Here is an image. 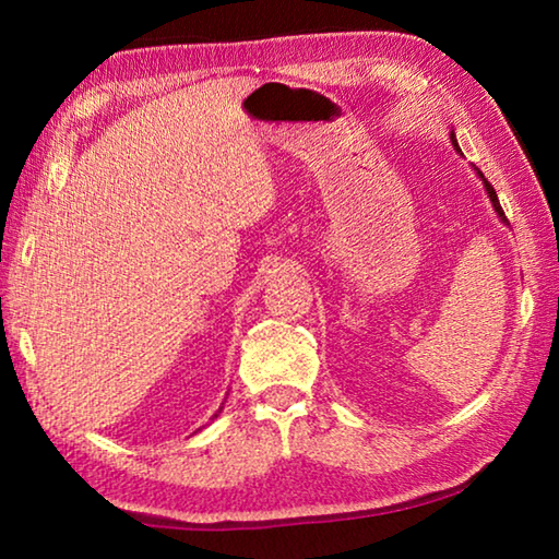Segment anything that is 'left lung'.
<instances>
[{
  "mask_svg": "<svg viewBox=\"0 0 559 559\" xmlns=\"http://www.w3.org/2000/svg\"><path fill=\"white\" fill-rule=\"evenodd\" d=\"M451 145H453V150H456V153H461V147H459V143H456V135H453V130H451ZM473 169H476V175L480 177V182H484V187H486V194H488V200H490V204H493V210H496V214H498V219L506 224L508 219H506V214H503V210H500V202H498V194H496V189L488 185V179L484 177V173H480V169H478V167H473Z\"/></svg>",
  "mask_w": 559,
  "mask_h": 559,
  "instance_id": "1",
  "label": "left lung"
}]
</instances>
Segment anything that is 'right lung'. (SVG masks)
I'll return each mask as SVG.
<instances>
[{
    "label": "right lung",
    "mask_w": 559,
    "mask_h": 559,
    "mask_svg": "<svg viewBox=\"0 0 559 559\" xmlns=\"http://www.w3.org/2000/svg\"><path fill=\"white\" fill-rule=\"evenodd\" d=\"M219 412H222V406H219ZM219 412H216V414H214V416H219Z\"/></svg>",
    "instance_id": "right-lung-1"
}]
</instances>
